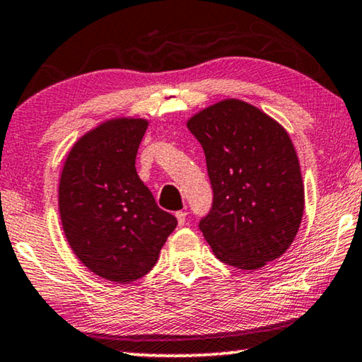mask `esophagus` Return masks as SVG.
<instances>
[{
    "mask_svg": "<svg viewBox=\"0 0 362 362\" xmlns=\"http://www.w3.org/2000/svg\"><path fill=\"white\" fill-rule=\"evenodd\" d=\"M175 217H177V222H179V226L185 225V222H187V212L185 211L175 212Z\"/></svg>",
    "mask_w": 362,
    "mask_h": 362,
    "instance_id": "obj_1",
    "label": "esophagus"
}]
</instances>
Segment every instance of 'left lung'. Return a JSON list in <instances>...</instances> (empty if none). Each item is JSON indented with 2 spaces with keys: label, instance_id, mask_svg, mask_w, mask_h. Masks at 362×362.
<instances>
[{
  "label": "left lung",
  "instance_id": "8db88e82",
  "mask_svg": "<svg viewBox=\"0 0 362 362\" xmlns=\"http://www.w3.org/2000/svg\"><path fill=\"white\" fill-rule=\"evenodd\" d=\"M206 155L212 206L199 230L218 260L259 269L296 238L305 194L289 134L259 108L226 99L187 122Z\"/></svg>",
  "mask_w": 362,
  "mask_h": 362
}]
</instances>
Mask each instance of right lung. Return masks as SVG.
Returning <instances> with one entry per match:
<instances>
[{"label":"right lung","instance_id":"obj_1","mask_svg":"<svg viewBox=\"0 0 362 362\" xmlns=\"http://www.w3.org/2000/svg\"><path fill=\"white\" fill-rule=\"evenodd\" d=\"M146 126L140 118L102 122L73 145L60 175L66 241L90 272L113 283L145 276L177 226L137 175Z\"/></svg>","mask_w":362,"mask_h":362}]
</instances>
